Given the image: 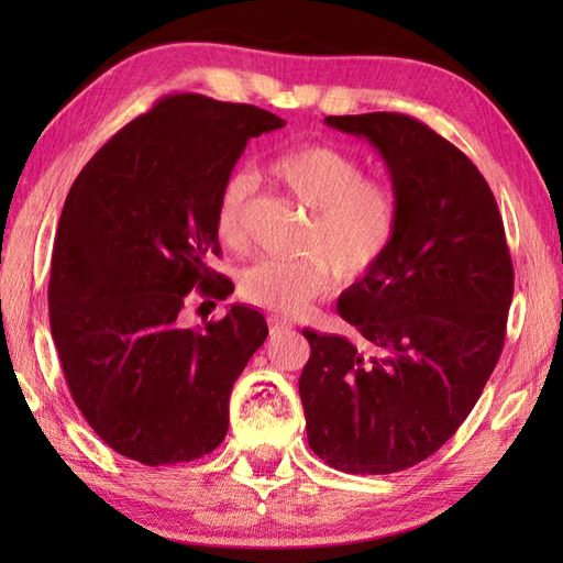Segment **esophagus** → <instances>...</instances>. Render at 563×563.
Segmentation results:
<instances>
[{
	"label": "esophagus",
	"mask_w": 563,
	"mask_h": 563,
	"mask_svg": "<svg viewBox=\"0 0 563 563\" xmlns=\"http://www.w3.org/2000/svg\"><path fill=\"white\" fill-rule=\"evenodd\" d=\"M292 327H290V321H285V319H280V317H268V331L273 333H283V331H290Z\"/></svg>",
	"instance_id": "1"
}]
</instances>
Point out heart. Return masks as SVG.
<instances>
[{
	"mask_svg": "<svg viewBox=\"0 0 563 563\" xmlns=\"http://www.w3.org/2000/svg\"><path fill=\"white\" fill-rule=\"evenodd\" d=\"M271 176L309 208L300 236V258H261L239 278L246 302L297 314L324 295L336 273L357 280L375 271L387 256L399 230V202L394 190L367 178L353 154L333 145H300L280 152L268 164ZM256 181L246 169L222 178L214 200V232L227 246L244 242V214Z\"/></svg>",
	"mask_w": 563,
	"mask_h": 563,
	"instance_id": "b5f03b06",
	"label": "heart"
}]
</instances>
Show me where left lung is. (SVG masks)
Returning <instances> with one entry per match:
<instances>
[{"label":"left lung","mask_w":563,"mask_h":563,"mask_svg":"<svg viewBox=\"0 0 563 563\" xmlns=\"http://www.w3.org/2000/svg\"><path fill=\"white\" fill-rule=\"evenodd\" d=\"M324 123L382 154L399 230L339 297L361 345L302 329L307 440L333 470L391 474L445 445L482 397L504 351L512 263L492 188L452 142L401 113Z\"/></svg>","instance_id":"8db88e82"}]
</instances>
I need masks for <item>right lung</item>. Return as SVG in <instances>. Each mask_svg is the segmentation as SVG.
<instances>
[{"label":"right lung","mask_w":563,"mask_h":563,"mask_svg":"<svg viewBox=\"0 0 563 563\" xmlns=\"http://www.w3.org/2000/svg\"><path fill=\"white\" fill-rule=\"evenodd\" d=\"M285 121L256 106L172 93L84 166L59 214L51 331L71 399L97 435L142 464H178L227 435L230 394L268 336L232 305L188 329L190 290L224 300L214 200L246 142Z\"/></svg>","instance_id":"add662e5"}]
</instances>
